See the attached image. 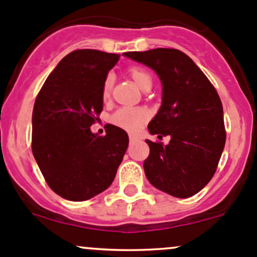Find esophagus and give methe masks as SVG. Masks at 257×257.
<instances>
[{
	"label": "esophagus",
	"mask_w": 257,
	"mask_h": 257,
	"mask_svg": "<svg viewBox=\"0 0 257 257\" xmlns=\"http://www.w3.org/2000/svg\"><path fill=\"white\" fill-rule=\"evenodd\" d=\"M129 139H131V142H136V141H138V137L137 136H134V134H129Z\"/></svg>",
	"instance_id": "34e87169"
}]
</instances>
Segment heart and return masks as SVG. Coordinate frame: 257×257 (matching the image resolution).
Instances as JSON below:
<instances>
[{"mask_svg":"<svg viewBox=\"0 0 257 257\" xmlns=\"http://www.w3.org/2000/svg\"><path fill=\"white\" fill-rule=\"evenodd\" d=\"M129 73H131L132 78L136 80L137 84L145 89L148 85H152L153 78L149 74V72L145 71L142 67H132L129 69ZM114 74L108 73L105 76L104 80H103L102 84V98L103 99H108L112 93L113 85H114ZM149 113L147 109L139 107H121L119 109H116L115 112L110 116V120L114 125L119 126V128H123L128 132H137L143 123L148 119Z\"/></svg>","mask_w":257,"mask_h":257,"instance_id":"1","label":"heart"}]
</instances>
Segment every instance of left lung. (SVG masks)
<instances>
[{
  "instance_id": "obj_1",
  "label": "left lung",
  "mask_w": 257,
  "mask_h": 257,
  "mask_svg": "<svg viewBox=\"0 0 257 257\" xmlns=\"http://www.w3.org/2000/svg\"><path fill=\"white\" fill-rule=\"evenodd\" d=\"M124 56L150 67L163 84L159 112L148 124L152 134L170 136L169 144L145 141L148 180L175 198L195 195L216 172L226 141L219 94L208 77L179 49L155 48Z\"/></svg>"
}]
</instances>
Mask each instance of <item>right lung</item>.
Instances as JSON below:
<instances>
[{
  "instance_id": "right-lung-1",
  "label": "right lung",
  "mask_w": 257,
  "mask_h": 257,
  "mask_svg": "<svg viewBox=\"0 0 257 257\" xmlns=\"http://www.w3.org/2000/svg\"><path fill=\"white\" fill-rule=\"evenodd\" d=\"M118 59L97 49L71 52L36 98L33 157L49 188L67 200H88L109 188L128 148L118 126L110 124L102 137L90 132L103 110V80Z\"/></svg>"
}]
</instances>
